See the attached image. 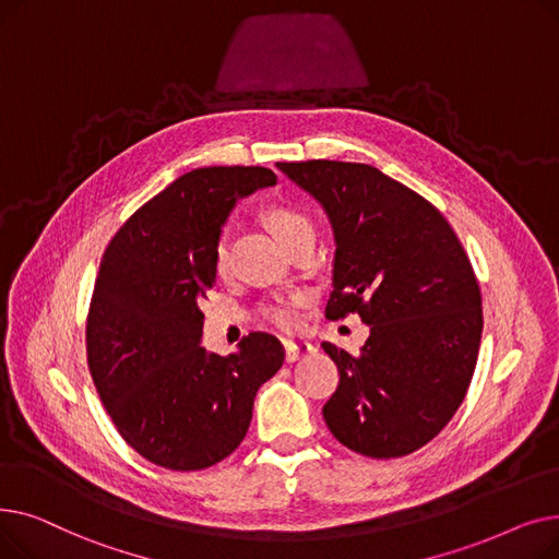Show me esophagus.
<instances>
[{
  "mask_svg": "<svg viewBox=\"0 0 559 559\" xmlns=\"http://www.w3.org/2000/svg\"><path fill=\"white\" fill-rule=\"evenodd\" d=\"M312 350H314V346L310 342H306V340H285V358H287V362H295L301 356L312 354Z\"/></svg>",
  "mask_w": 559,
  "mask_h": 559,
  "instance_id": "esophagus-1",
  "label": "esophagus"
}]
</instances>
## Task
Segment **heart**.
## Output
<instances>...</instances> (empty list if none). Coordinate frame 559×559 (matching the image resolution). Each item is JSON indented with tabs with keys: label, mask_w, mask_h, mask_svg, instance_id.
Here are the masks:
<instances>
[{
	"label": "heart",
	"mask_w": 559,
	"mask_h": 559,
	"mask_svg": "<svg viewBox=\"0 0 559 559\" xmlns=\"http://www.w3.org/2000/svg\"><path fill=\"white\" fill-rule=\"evenodd\" d=\"M262 222L264 226L270 228V233L276 238V242L287 249L292 242L306 233H312V224L310 219L299 213L297 209H292V205H281L274 203L270 209H264L262 213ZM228 240L226 235L217 240L215 247V267L217 272H226L228 270ZM308 297L304 292H297V295L285 297V299H272L267 304L260 306V314L264 321H270V324L278 326V329H295L301 319V308L306 306Z\"/></svg>",
	"instance_id": "obj_1"
}]
</instances>
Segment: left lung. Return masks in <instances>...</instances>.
<instances>
[{
	"instance_id": "obj_1",
	"label": "left lung",
	"mask_w": 559,
	"mask_h": 559,
	"mask_svg": "<svg viewBox=\"0 0 559 559\" xmlns=\"http://www.w3.org/2000/svg\"><path fill=\"white\" fill-rule=\"evenodd\" d=\"M278 167L324 205L335 230L326 317L356 312L371 329L358 356L321 342L340 371L321 413L360 455L415 453L453 419L476 369L483 297L472 260L428 199L371 165Z\"/></svg>"
}]
</instances>
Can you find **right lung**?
Returning <instances> with one entry per match:
<instances>
[{"label": "right lung", "mask_w": 559, "mask_h": 559, "mask_svg": "<svg viewBox=\"0 0 559 559\" xmlns=\"http://www.w3.org/2000/svg\"><path fill=\"white\" fill-rule=\"evenodd\" d=\"M274 183L267 167L192 169L140 205L102 255L87 367L124 442L171 472L209 468L238 449L258 388L283 365L270 333H249L228 356L199 344L222 224L240 197Z\"/></svg>", "instance_id": "add662e5"}]
</instances>
